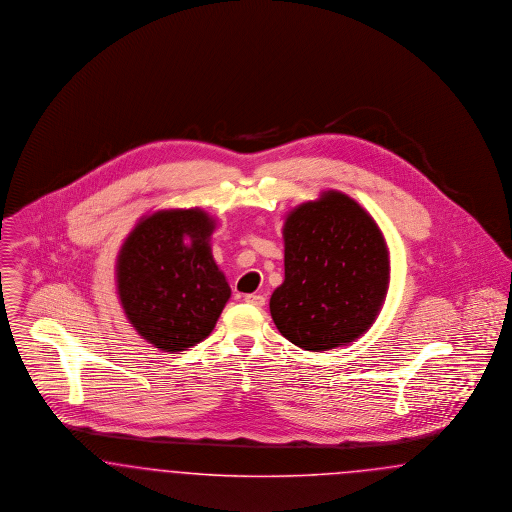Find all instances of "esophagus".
<instances>
[{"instance_id":"1","label":"esophagus","mask_w":512,"mask_h":512,"mask_svg":"<svg viewBox=\"0 0 512 512\" xmlns=\"http://www.w3.org/2000/svg\"><path fill=\"white\" fill-rule=\"evenodd\" d=\"M245 302L246 304H252L254 308H262L266 304V298L262 294H246Z\"/></svg>"}]
</instances>
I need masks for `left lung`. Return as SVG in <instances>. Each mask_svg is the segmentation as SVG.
<instances>
[{"label":"left lung","mask_w":512,"mask_h":512,"mask_svg":"<svg viewBox=\"0 0 512 512\" xmlns=\"http://www.w3.org/2000/svg\"><path fill=\"white\" fill-rule=\"evenodd\" d=\"M285 281L269 312L279 333L310 352L354 342L384 304L390 260L375 220L340 191L296 206L283 227Z\"/></svg>","instance_id":"8db88e82"}]
</instances>
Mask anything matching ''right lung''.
<instances>
[{
  "mask_svg": "<svg viewBox=\"0 0 512 512\" xmlns=\"http://www.w3.org/2000/svg\"><path fill=\"white\" fill-rule=\"evenodd\" d=\"M216 222L200 208L141 218L116 260V289L128 321L158 350H187L214 331L231 289L216 266Z\"/></svg>",
  "mask_w": 512,
  "mask_h": 512,
  "instance_id": "1",
  "label": "right lung"
}]
</instances>
